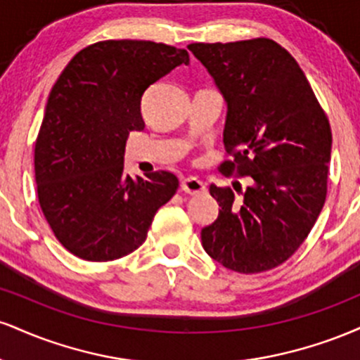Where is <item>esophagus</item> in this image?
Masks as SVG:
<instances>
[{"instance_id": "esophagus-1", "label": "esophagus", "mask_w": 360, "mask_h": 360, "mask_svg": "<svg viewBox=\"0 0 360 360\" xmlns=\"http://www.w3.org/2000/svg\"><path fill=\"white\" fill-rule=\"evenodd\" d=\"M181 189L188 194H201L206 191V186L203 181H200L198 177H186V179L181 181Z\"/></svg>"}]
</instances>
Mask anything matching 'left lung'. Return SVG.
<instances>
[{
  "label": "left lung",
  "instance_id": "obj_1",
  "mask_svg": "<svg viewBox=\"0 0 360 360\" xmlns=\"http://www.w3.org/2000/svg\"><path fill=\"white\" fill-rule=\"evenodd\" d=\"M226 103L223 171L250 176L240 200L210 186L220 212L201 230L210 257L243 274L278 267L323 208L332 130L298 62L274 40L191 44Z\"/></svg>",
  "mask_w": 360,
  "mask_h": 360
}]
</instances>
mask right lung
Instances as JSON below:
<instances>
[{
	"mask_svg": "<svg viewBox=\"0 0 360 360\" xmlns=\"http://www.w3.org/2000/svg\"><path fill=\"white\" fill-rule=\"evenodd\" d=\"M189 53L148 40H106L82 49L57 79L35 142L39 203L53 235L93 262L128 255L147 238L157 210L179 181L123 171L128 134L143 130L146 89Z\"/></svg>",
	"mask_w": 360,
	"mask_h": 360,
	"instance_id": "obj_1",
	"label": "right lung"
}]
</instances>
